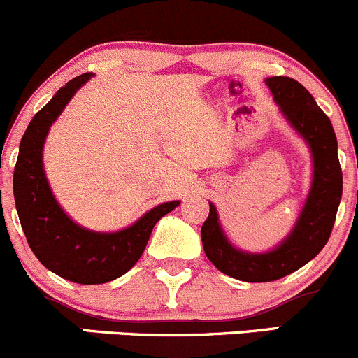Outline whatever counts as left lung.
<instances>
[{
	"label": "left lung",
	"mask_w": 358,
	"mask_h": 358,
	"mask_svg": "<svg viewBox=\"0 0 358 358\" xmlns=\"http://www.w3.org/2000/svg\"><path fill=\"white\" fill-rule=\"evenodd\" d=\"M265 83L292 129L308 143L313 176L294 229L279 246L266 252H248L232 246L220 225L215 204L209 202L208 220L201 229L206 256L220 272L244 282L282 279L315 258L329 241L343 194L338 140L329 117L296 79L273 76Z\"/></svg>",
	"instance_id": "8db88e82"
}]
</instances>
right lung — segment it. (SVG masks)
<instances>
[{"label": "right lung", "mask_w": 358, "mask_h": 358, "mask_svg": "<svg viewBox=\"0 0 358 358\" xmlns=\"http://www.w3.org/2000/svg\"><path fill=\"white\" fill-rule=\"evenodd\" d=\"M92 76L86 72L71 79L32 117L13 171V196L29 248L50 272L78 284H103L124 275L142 256L154 225L180 206V201L159 204L119 232H93L60 208L43 168V147L50 126Z\"/></svg>", "instance_id": "right-lung-1"}]
</instances>
